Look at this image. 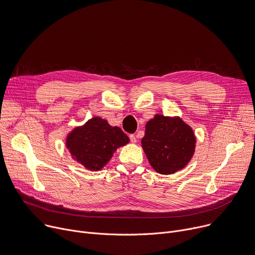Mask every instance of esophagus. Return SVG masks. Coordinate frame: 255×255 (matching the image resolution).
<instances>
[{
    "mask_svg": "<svg viewBox=\"0 0 255 255\" xmlns=\"http://www.w3.org/2000/svg\"><path fill=\"white\" fill-rule=\"evenodd\" d=\"M129 138H130V141H131L132 143H135V142L137 141V139H136V136H135L134 134H131V135L129 136Z\"/></svg>",
    "mask_w": 255,
    "mask_h": 255,
    "instance_id": "obj_1",
    "label": "esophagus"
}]
</instances>
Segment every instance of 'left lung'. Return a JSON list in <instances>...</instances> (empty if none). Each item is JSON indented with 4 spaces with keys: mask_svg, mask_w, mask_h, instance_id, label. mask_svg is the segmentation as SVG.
<instances>
[{
    "mask_svg": "<svg viewBox=\"0 0 255 255\" xmlns=\"http://www.w3.org/2000/svg\"><path fill=\"white\" fill-rule=\"evenodd\" d=\"M192 129L180 118L155 115L147 122L142 148L151 167L159 174H173L186 166L195 149Z\"/></svg>",
    "mask_w": 255,
    "mask_h": 255,
    "instance_id": "obj_1",
    "label": "left lung"
}]
</instances>
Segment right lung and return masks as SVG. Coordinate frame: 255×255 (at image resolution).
I'll use <instances>...</instances> for the list:
<instances>
[{"instance_id": "add662e5", "label": "right lung", "mask_w": 255, "mask_h": 255, "mask_svg": "<svg viewBox=\"0 0 255 255\" xmlns=\"http://www.w3.org/2000/svg\"><path fill=\"white\" fill-rule=\"evenodd\" d=\"M129 142L128 136L99 117L90 119L84 126L75 128L67 137L66 145L72 156L86 169L99 171L119 146Z\"/></svg>"}]
</instances>
